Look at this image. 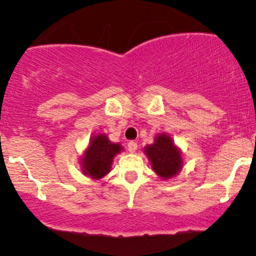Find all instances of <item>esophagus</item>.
I'll use <instances>...</instances> for the list:
<instances>
[{
	"label": "esophagus",
	"instance_id": "1",
	"mask_svg": "<svg viewBox=\"0 0 256 256\" xmlns=\"http://www.w3.org/2000/svg\"><path fill=\"white\" fill-rule=\"evenodd\" d=\"M137 148H138V146H137V143L136 142H134V140H132V142H130L128 144V150L130 152H134L137 150Z\"/></svg>",
	"mask_w": 256,
	"mask_h": 256
}]
</instances>
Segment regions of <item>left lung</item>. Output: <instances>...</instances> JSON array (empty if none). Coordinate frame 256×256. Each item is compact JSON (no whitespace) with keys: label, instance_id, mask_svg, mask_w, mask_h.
I'll list each match as a JSON object with an SVG mask.
<instances>
[{"label":"left lung","instance_id":"obj_1","mask_svg":"<svg viewBox=\"0 0 256 256\" xmlns=\"http://www.w3.org/2000/svg\"><path fill=\"white\" fill-rule=\"evenodd\" d=\"M143 150L150 162L152 171L164 180L176 177L183 168L180 148L174 144V140L168 134H158L154 143L146 146Z\"/></svg>","mask_w":256,"mask_h":256}]
</instances>
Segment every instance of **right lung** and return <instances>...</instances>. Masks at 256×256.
I'll return each instance as SVG.
<instances>
[{
  "mask_svg": "<svg viewBox=\"0 0 256 256\" xmlns=\"http://www.w3.org/2000/svg\"><path fill=\"white\" fill-rule=\"evenodd\" d=\"M122 150V144L110 142L106 134H94L79 161L82 172L92 179L104 178L110 172L114 158Z\"/></svg>",
  "mask_w": 256,
  "mask_h": 256,
  "instance_id": "1",
  "label": "right lung"
}]
</instances>
